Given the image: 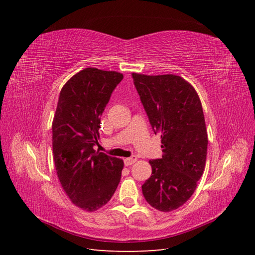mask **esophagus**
<instances>
[{"label":"esophagus","instance_id":"esophagus-1","mask_svg":"<svg viewBox=\"0 0 255 255\" xmlns=\"http://www.w3.org/2000/svg\"><path fill=\"white\" fill-rule=\"evenodd\" d=\"M136 160H137V157H136V156H130V157H128V158H126V159H125V165H126V166H129V165L134 164Z\"/></svg>","mask_w":255,"mask_h":255}]
</instances>
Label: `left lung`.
Returning a JSON list of instances; mask_svg holds the SVG:
<instances>
[{
  "mask_svg": "<svg viewBox=\"0 0 255 255\" xmlns=\"http://www.w3.org/2000/svg\"><path fill=\"white\" fill-rule=\"evenodd\" d=\"M132 76L164 153L149 161L152 174L141 186L142 195L152 207L171 212L192 196L204 171L208 140L201 101L181 76Z\"/></svg>",
  "mask_w": 255,
  "mask_h": 255,
  "instance_id": "obj_1",
  "label": "left lung"
}]
</instances>
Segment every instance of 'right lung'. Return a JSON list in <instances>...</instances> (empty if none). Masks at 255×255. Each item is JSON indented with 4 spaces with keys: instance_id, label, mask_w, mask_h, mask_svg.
I'll return each instance as SVG.
<instances>
[{
    "instance_id": "obj_1",
    "label": "right lung",
    "mask_w": 255,
    "mask_h": 255,
    "mask_svg": "<svg viewBox=\"0 0 255 255\" xmlns=\"http://www.w3.org/2000/svg\"><path fill=\"white\" fill-rule=\"evenodd\" d=\"M123 75L86 68L61 88L52 123L53 158L61 187L82 210L97 211L110 201L121 179L123 160L94 148L100 122Z\"/></svg>"
}]
</instances>
